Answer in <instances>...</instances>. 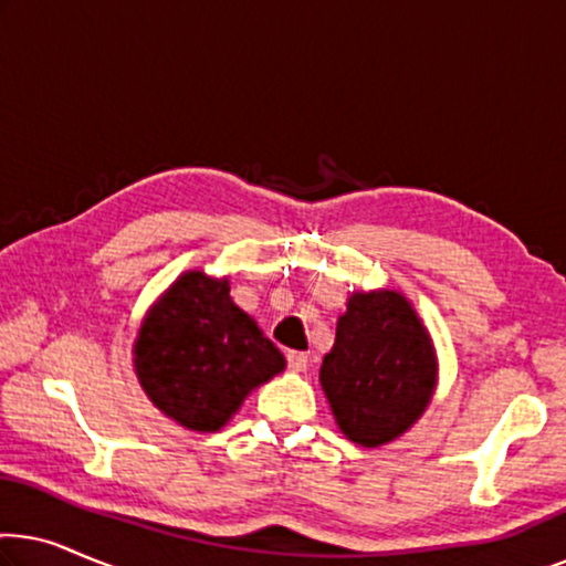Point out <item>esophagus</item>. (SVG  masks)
Returning <instances> with one entry per match:
<instances>
[{"label":"esophagus","mask_w":566,"mask_h":566,"mask_svg":"<svg viewBox=\"0 0 566 566\" xmlns=\"http://www.w3.org/2000/svg\"><path fill=\"white\" fill-rule=\"evenodd\" d=\"M285 360H289L291 370H306V366H308V355L301 350H289L285 353Z\"/></svg>","instance_id":"34e87169"}]
</instances>
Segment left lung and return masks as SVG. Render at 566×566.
<instances>
[{
  "label": "left lung",
  "mask_w": 566,
  "mask_h": 566,
  "mask_svg": "<svg viewBox=\"0 0 566 566\" xmlns=\"http://www.w3.org/2000/svg\"><path fill=\"white\" fill-rule=\"evenodd\" d=\"M319 381L353 443L376 448L399 438L436 386V353L407 298L394 291L353 293Z\"/></svg>",
  "instance_id": "obj_1"
}]
</instances>
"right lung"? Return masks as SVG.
<instances>
[{"label": "right lung", "instance_id": "obj_1", "mask_svg": "<svg viewBox=\"0 0 566 566\" xmlns=\"http://www.w3.org/2000/svg\"><path fill=\"white\" fill-rule=\"evenodd\" d=\"M136 374L167 417L198 432L219 430L247 394L281 374L285 360L229 283L185 273L146 316L136 337Z\"/></svg>", "mask_w": 566, "mask_h": 566}]
</instances>
